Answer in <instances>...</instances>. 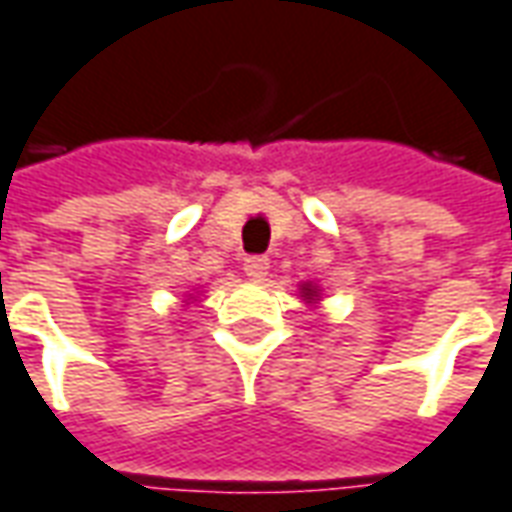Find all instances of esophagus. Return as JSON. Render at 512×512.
Returning <instances> with one entry per match:
<instances>
[{
	"instance_id": "esophagus-1",
	"label": "esophagus",
	"mask_w": 512,
	"mask_h": 512,
	"mask_svg": "<svg viewBox=\"0 0 512 512\" xmlns=\"http://www.w3.org/2000/svg\"><path fill=\"white\" fill-rule=\"evenodd\" d=\"M244 271H246V277L249 280H266V274H268V257L263 255H252V257H246L244 260Z\"/></svg>"
}]
</instances>
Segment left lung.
<instances>
[{"label":"left lung","instance_id":"8db88e82","mask_svg":"<svg viewBox=\"0 0 512 512\" xmlns=\"http://www.w3.org/2000/svg\"><path fill=\"white\" fill-rule=\"evenodd\" d=\"M299 296H302L305 305L318 307V302H321V288H318L316 282H302V285H299Z\"/></svg>","mask_w":512,"mask_h":512}]
</instances>
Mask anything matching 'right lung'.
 Wrapping results in <instances>:
<instances>
[{
	"label": "right lung",
	"instance_id": "1",
	"mask_svg": "<svg viewBox=\"0 0 512 512\" xmlns=\"http://www.w3.org/2000/svg\"><path fill=\"white\" fill-rule=\"evenodd\" d=\"M191 302H196V296H194V293H188V299H185V305H191Z\"/></svg>",
	"mask_w": 512,
	"mask_h": 512
}]
</instances>
